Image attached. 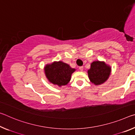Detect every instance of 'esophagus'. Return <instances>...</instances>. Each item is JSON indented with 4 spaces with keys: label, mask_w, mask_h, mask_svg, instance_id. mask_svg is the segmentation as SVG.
Segmentation results:
<instances>
[{
    "label": "esophagus",
    "mask_w": 135,
    "mask_h": 135,
    "mask_svg": "<svg viewBox=\"0 0 135 135\" xmlns=\"http://www.w3.org/2000/svg\"><path fill=\"white\" fill-rule=\"evenodd\" d=\"M79 70L80 71H83V66H81V67H79Z\"/></svg>",
    "instance_id": "esophagus-1"
}]
</instances>
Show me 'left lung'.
<instances>
[{
	"label": "left lung",
	"mask_w": 135,
	"mask_h": 135,
	"mask_svg": "<svg viewBox=\"0 0 135 135\" xmlns=\"http://www.w3.org/2000/svg\"><path fill=\"white\" fill-rule=\"evenodd\" d=\"M111 68L107 65L104 62L94 61L90 65L88 70V76L92 83L95 85L104 83L109 76Z\"/></svg>",
	"instance_id": "1"
}]
</instances>
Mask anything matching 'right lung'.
I'll return each mask as SVG.
<instances>
[{"label":"right lung","instance_id":"right-lung-1","mask_svg":"<svg viewBox=\"0 0 135 135\" xmlns=\"http://www.w3.org/2000/svg\"><path fill=\"white\" fill-rule=\"evenodd\" d=\"M74 71L75 69L71 68L69 65L61 61L46 65L45 67V74L48 80L59 86L67 84Z\"/></svg>","mask_w":135,"mask_h":135}]
</instances>
